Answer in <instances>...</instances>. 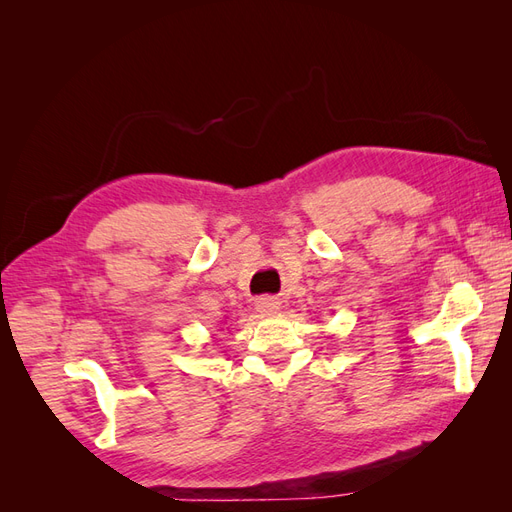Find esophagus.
<instances>
[{"instance_id":"obj_1","label":"esophagus","mask_w":512,"mask_h":512,"mask_svg":"<svg viewBox=\"0 0 512 512\" xmlns=\"http://www.w3.org/2000/svg\"><path fill=\"white\" fill-rule=\"evenodd\" d=\"M280 299L277 297H260V299H256V309L260 314H265V316H273V314H277L280 312Z\"/></svg>"}]
</instances>
